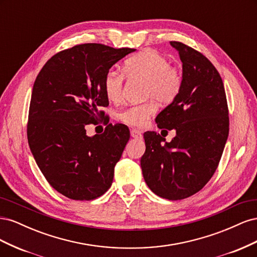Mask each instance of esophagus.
Listing matches in <instances>:
<instances>
[{"instance_id":"34e87169","label":"esophagus","mask_w":257,"mask_h":257,"mask_svg":"<svg viewBox=\"0 0 257 257\" xmlns=\"http://www.w3.org/2000/svg\"><path fill=\"white\" fill-rule=\"evenodd\" d=\"M131 136L133 137V138H136V139H142V138H143L142 132H139V131L136 130V128L131 130Z\"/></svg>"}]
</instances>
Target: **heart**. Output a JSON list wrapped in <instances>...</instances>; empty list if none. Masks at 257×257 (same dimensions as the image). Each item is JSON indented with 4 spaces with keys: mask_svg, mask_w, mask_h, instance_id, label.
Wrapping results in <instances>:
<instances>
[{
    "mask_svg": "<svg viewBox=\"0 0 257 257\" xmlns=\"http://www.w3.org/2000/svg\"><path fill=\"white\" fill-rule=\"evenodd\" d=\"M123 72L130 79L146 82L145 97L150 102L127 108L120 113V119L131 125L142 126L147 119L157 111L158 103L170 104L179 95L182 88V75L179 69L170 65L164 54L147 49L131 57L123 66ZM124 76L116 71L108 72L104 79V92L112 103L122 98Z\"/></svg>",
    "mask_w": 257,
    "mask_h": 257,
    "instance_id": "b5f03b06",
    "label": "heart"
}]
</instances>
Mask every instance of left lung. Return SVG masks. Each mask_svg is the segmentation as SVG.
<instances>
[{
  "label": "left lung",
  "instance_id": "obj_1",
  "mask_svg": "<svg viewBox=\"0 0 257 257\" xmlns=\"http://www.w3.org/2000/svg\"><path fill=\"white\" fill-rule=\"evenodd\" d=\"M182 62V88L155 118L159 128L175 130L167 143L155 132L144 134V179L158 196L183 199L200 191L216 170L229 131L228 108L219 72L204 54L170 42Z\"/></svg>",
  "mask_w": 257,
  "mask_h": 257
}]
</instances>
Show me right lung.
I'll return each instance as SVG.
<instances>
[{"label":"right lung","mask_w":257,"mask_h":257,"mask_svg":"<svg viewBox=\"0 0 257 257\" xmlns=\"http://www.w3.org/2000/svg\"><path fill=\"white\" fill-rule=\"evenodd\" d=\"M134 51L100 44L77 45L54 54L37 75L28 142L46 180L62 195L91 200L111 186L130 131L124 124H108L103 134L90 137L85 125L105 119L100 110L109 105L105 76Z\"/></svg>","instance_id":"add662e5"}]
</instances>
